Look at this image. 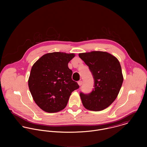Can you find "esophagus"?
<instances>
[{
    "label": "esophagus",
    "instance_id": "esophagus-1",
    "mask_svg": "<svg viewBox=\"0 0 147 147\" xmlns=\"http://www.w3.org/2000/svg\"><path fill=\"white\" fill-rule=\"evenodd\" d=\"M78 84H79V85H82V84H83V82L82 81V80H79V81H78Z\"/></svg>",
    "mask_w": 147,
    "mask_h": 147
}]
</instances>
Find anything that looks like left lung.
I'll return each instance as SVG.
<instances>
[{
  "mask_svg": "<svg viewBox=\"0 0 147 147\" xmlns=\"http://www.w3.org/2000/svg\"><path fill=\"white\" fill-rule=\"evenodd\" d=\"M79 56L89 67L94 80L90 93H80L82 104L89 110H104L115 101L123 83L120 63L115 57L105 51H93L80 53Z\"/></svg>",
  "mask_w": 147,
  "mask_h": 147,
  "instance_id": "8db88e82",
  "label": "left lung"
}]
</instances>
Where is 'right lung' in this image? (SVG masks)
Returning <instances> with one entry per match:
<instances>
[{
  "label": "right lung",
  "mask_w": 147,
  "mask_h": 147,
  "mask_svg": "<svg viewBox=\"0 0 147 147\" xmlns=\"http://www.w3.org/2000/svg\"><path fill=\"white\" fill-rule=\"evenodd\" d=\"M74 53L54 52L42 56L33 65L28 86L36 104L47 113L64 109L71 93L79 88L72 80V71L68 67Z\"/></svg>",
  "instance_id": "obj_1"
}]
</instances>
